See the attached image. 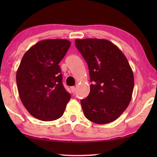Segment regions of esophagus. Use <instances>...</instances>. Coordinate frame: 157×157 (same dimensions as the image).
<instances>
[{
	"instance_id": "esophagus-1",
	"label": "esophagus",
	"mask_w": 157,
	"mask_h": 157,
	"mask_svg": "<svg viewBox=\"0 0 157 157\" xmlns=\"http://www.w3.org/2000/svg\"><path fill=\"white\" fill-rule=\"evenodd\" d=\"M71 91L73 92V93H74V92L76 91V88H75L74 86L71 87Z\"/></svg>"
}]
</instances>
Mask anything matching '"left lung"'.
Listing matches in <instances>:
<instances>
[{
  "label": "left lung",
  "mask_w": 157,
  "mask_h": 157,
  "mask_svg": "<svg viewBox=\"0 0 157 157\" xmlns=\"http://www.w3.org/2000/svg\"><path fill=\"white\" fill-rule=\"evenodd\" d=\"M75 45L89 70L90 93L81 100L85 117L98 124L111 123L121 116L132 100V69L122 51L106 39H76Z\"/></svg>",
  "instance_id": "obj_1"
}]
</instances>
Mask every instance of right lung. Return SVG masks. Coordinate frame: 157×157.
<instances>
[{"instance_id": "right-lung-1", "label": "right lung", "mask_w": 157, "mask_h": 157, "mask_svg": "<svg viewBox=\"0 0 157 157\" xmlns=\"http://www.w3.org/2000/svg\"><path fill=\"white\" fill-rule=\"evenodd\" d=\"M71 46L66 39H46L28 50L16 72L19 96L36 119L54 121L63 114L71 95L62 83L59 65Z\"/></svg>"}]
</instances>
